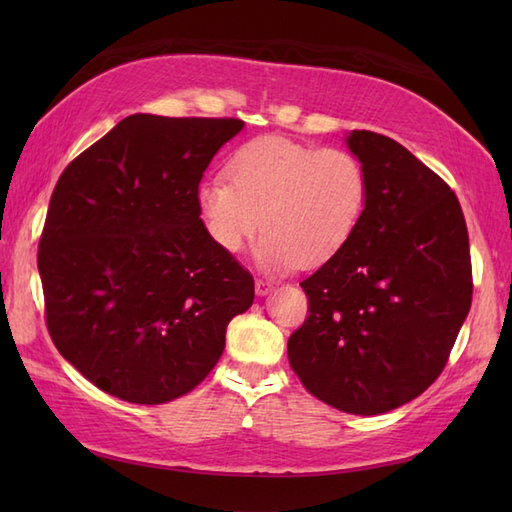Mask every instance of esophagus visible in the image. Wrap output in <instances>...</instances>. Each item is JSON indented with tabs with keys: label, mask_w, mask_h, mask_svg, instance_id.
I'll use <instances>...</instances> for the list:
<instances>
[{
	"label": "esophagus",
	"mask_w": 512,
	"mask_h": 512,
	"mask_svg": "<svg viewBox=\"0 0 512 512\" xmlns=\"http://www.w3.org/2000/svg\"><path fill=\"white\" fill-rule=\"evenodd\" d=\"M275 286H273V281H268V279H257L255 281V290H257V295L259 297H264V295H268L270 290H273Z\"/></svg>",
	"instance_id": "1"
}]
</instances>
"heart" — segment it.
I'll use <instances>...</instances> for the list:
<instances>
[{
	"instance_id": "obj_1",
	"label": "heart",
	"mask_w": 512,
	"mask_h": 512,
	"mask_svg": "<svg viewBox=\"0 0 512 512\" xmlns=\"http://www.w3.org/2000/svg\"><path fill=\"white\" fill-rule=\"evenodd\" d=\"M226 176L200 187L206 233L217 248L237 253L262 226L257 257L277 270L332 259L356 233L369 195L367 171L352 151L284 136L248 140L228 160Z\"/></svg>"
}]
</instances>
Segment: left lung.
<instances>
[{
  "instance_id": "obj_1",
  "label": "left lung",
  "mask_w": 512,
  "mask_h": 512,
  "mask_svg": "<svg viewBox=\"0 0 512 512\" xmlns=\"http://www.w3.org/2000/svg\"><path fill=\"white\" fill-rule=\"evenodd\" d=\"M347 145L367 171V206L350 242L301 281L308 317L290 334L288 361L325 405L376 416L442 374L471 310V248L438 173L367 129Z\"/></svg>"
}]
</instances>
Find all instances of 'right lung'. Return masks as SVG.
<instances>
[{"label": "right lung", "mask_w": 512, "mask_h": 512, "mask_svg": "<svg viewBox=\"0 0 512 512\" xmlns=\"http://www.w3.org/2000/svg\"><path fill=\"white\" fill-rule=\"evenodd\" d=\"M244 121L132 114L63 169L37 266L46 325L99 389L162 405L220 361L253 275L200 220L204 169Z\"/></svg>", "instance_id": "right-lung-1"}]
</instances>
